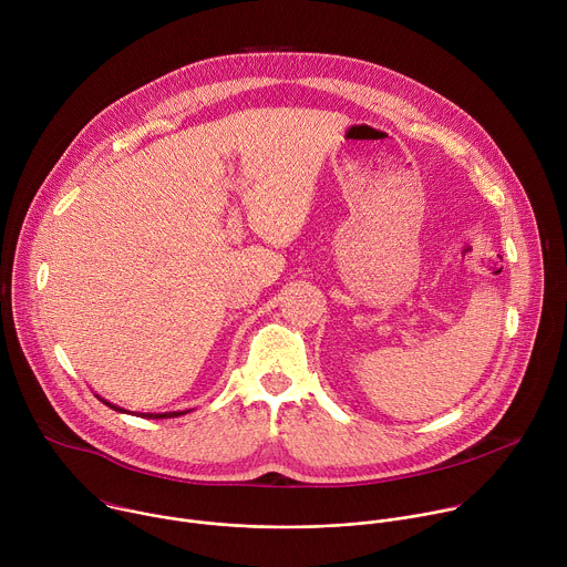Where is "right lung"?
<instances>
[{
	"instance_id": "right-lung-1",
	"label": "right lung",
	"mask_w": 567,
	"mask_h": 567,
	"mask_svg": "<svg viewBox=\"0 0 567 567\" xmlns=\"http://www.w3.org/2000/svg\"><path fill=\"white\" fill-rule=\"evenodd\" d=\"M103 403H107V401H103ZM110 409H114V411H121V409H116V406H112V403H107ZM125 413V411H123ZM184 413H188V411H184ZM184 413H158V415H154V413H145L143 417H147V420H161V417H179V415H184Z\"/></svg>"
}]
</instances>
